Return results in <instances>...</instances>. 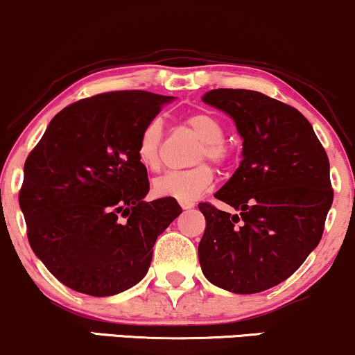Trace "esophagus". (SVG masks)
Listing matches in <instances>:
<instances>
[{
	"instance_id": "esophagus-1",
	"label": "esophagus",
	"mask_w": 355,
	"mask_h": 355,
	"mask_svg": "<svg viewBox=\"0 0 355 355\" xmlns=\"http://www.w3.org/2000/svg\"><path fill=\"white\" fill-rule=\"evenodd\" d=\"M179 204H181L182 209H192V207H194V202H186V200H181Z\"/></svg>"
}]
</instances>
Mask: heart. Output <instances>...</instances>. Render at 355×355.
<instances>
[{
	"mask_svg": "<svg viewBox=\"0 0 355 355\" xmlns=\"http://www.w3.org/2000/svg\"><path fill=\"white\" fill-rule=\"evenodd\" d=\"M184 125L192 133L198 135L202 144L194 155V163L209 159L217 166H225L230 161V148L227 146L225 128L216 115L209 112H196L186 116ZM163 126L159 120H151L143 126L137 139V156L144 169L157 173L163 168ZM214 169L209 164L200 163L186 171H174L156 179L155 194L159 198H173L181 202H192L207 192L214 184Z\"/></svg>",
	"mask_w": 355,
	"mask_h": 355,
	"instance_id": "b5f03b06",
	"label": "heart"
}]
</instances>
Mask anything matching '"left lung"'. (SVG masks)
Masks as SVG:
<instances>
[{
    "label": "left lung",
    "mask_w": 355,
    "mask_h": 355,
    "mask_svg": "<svg viewBox=\"0 0 355 355\" xmlns=\"http://www.w3.org/2000/svg\"><path fill=\"white\" fill-rule=\"evenodd\" d=\"M202 100L234 118L243 159L216 199L200 202L204 277L252 295L277 286L303 265L324 232L334 191L329 159L303 113L255 90L216 89Z\"/></svg>",
    "instance_id": "obj_1"
}]
</instances>
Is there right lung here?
<instances>
[{
  "mask_svg": "<svg viewBox=\"0 0 355 355\" xmlns=\"http://www.w3.org/2000/svg\"><path fill=\"white\" fill-rule=\"evenodd\" d=\"M173 97L118 90L69 105L29 153L19 205L33 252L78 293L112 296L150 268L153 245L181 214L173 198L144 200L139 131Z\"/></svg>",
  "mask_w": 355,
  "mask_h": 355,
  "instance_id": "right-lung-1",
  "label": "right lung"
}]
</instances>
